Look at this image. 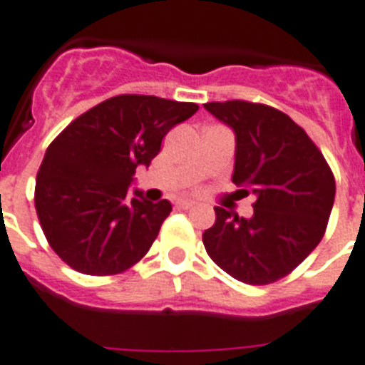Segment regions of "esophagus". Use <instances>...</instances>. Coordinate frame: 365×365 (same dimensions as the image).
Listing matches in <instances>:
<instances>
[{
    "label": "esophagus",
    "mask_w": 365,
    "mask_h": 365,
    "mask_svg": "<svg viewBox=\"0 0 365 365\" xmlns=\"http://www.w3.org/2000/svg\"><path fill=\"white\" fill-rule=\"evenodd\" d=\"M194 201H188V199H180V201H177L175 207L177 208H182V210H188V208L194 207Z\"/></svg>",
    "instance_id": "esophagus-1"
}]
</instances>
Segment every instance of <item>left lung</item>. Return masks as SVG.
Listing matches in <instances>:
<instances>
[{
	"label": "left lung",
	"instance_id": "obj_1",
	"mask_svg": "<svg viewBox=\"0 0 365 365\" xmlns=\"http://www.w3.org/2000/svg\"><path fill=\"white\" fill-rule=\"evenodd\" d=\"M236 133L232 182L253 194V217L216 207L203 232L214 262L245 284H272L289 275L322 242L334 205L331 166L288 114L244 99L205 103Z\"/></svg>",
	"mask_w": 365,
	"mask_h": 365
}]
</instances>
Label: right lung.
<instances>
[{
	"label": "right lung",
	"mask_w": 365,
	"mask_h": 365,
	"mask_svg": "<svg viewBox=\"0 0 365 365\" xmlns=\"http://www.w3.org/2000/svg\"><path fill=\"white\" fill-rule=\"evenodd\" d=\"M195 103L121 93L81 114L49 144L34 186V208L51 249L85 275H118L145 257L170 201L136 190V166H149L162 138L197 112Z\"/></svg>",
	"instance_id": "obj_1"
}]
</instances>
